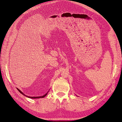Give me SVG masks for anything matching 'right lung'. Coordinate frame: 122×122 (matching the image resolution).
Returning <instances> with one entry per match:
<instances>
[{"instance_id":"add662e5","label":"right lung","mask_w":122,"mask_h":122,"mask_svg":"<svg viewBox=\"0 0 122 122\" xmlns=\"http://www.w3.org/2000/svg\"><path fill=\"white\" fill-rule=\"evenodd\" d=\"M17 90H18V91H19V92L20 93H21V94H23V95H25V97H29V98H35V99H36V98H43V97H46V95H47V93H48V92H47V93H46V94H45V95H43V96H42V97H28V96H27V95H25V94H24V93H23V92H22L21 91H20L19 89H18V88H17Z\"/></svg>"}]
</instances>
